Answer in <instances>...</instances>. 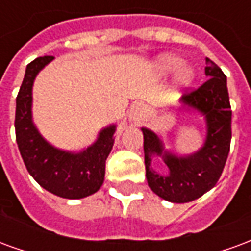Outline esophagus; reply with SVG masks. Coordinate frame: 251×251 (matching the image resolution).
I'll return each mask as SVG.
<instances>
[{
  "label": "esophagus",
  "instance_id": "obj_1",
  "mask_svg": "<svg viewBox=\"0 0 251 251\" xmlns=\"http://www.w3.org/2000/svg\"><path fill=\"white\" fill-rule=\"evenodd\" d=\"M145 115V106L139 104V102H135L131 105L128 111V120L129 123H138L142 119V116Z\"/></svg>",
  "mask_w": 251,
  "mask_h": 251
}]
</instances>
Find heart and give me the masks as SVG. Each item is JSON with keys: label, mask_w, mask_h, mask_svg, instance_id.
Instances as JSON below:
<instances>
[{"label": "heart", "mask_w": 251, "mask_h": 251, "mask_svg": "<svg viewBox=\"0 0 251 251\" xmlns=\"http://www.w3.org/2000/svg\"><path fill=\"white\" fill-rule=\"evenodd\" d=\"M184 60L176 56V55L166 54L161 55L157 60H155V69L159 74L162 75H168L172 73L177 72L179 67L182 66ZM195 79V72L189 69V67H184L181 69L177 75V83H178L181 88H188Z\"/></svg>", "instance_id": "heart-1"}]
</instances>
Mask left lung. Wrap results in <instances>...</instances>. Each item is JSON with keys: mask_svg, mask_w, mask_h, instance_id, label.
<instances>
[{"mask_svg": "<svg viewBox=\"0 0 251 251\" xmlns=\"http://www.w3.org/2000/svg\"><path fill=\"white\" fill-rule=\"evenodd\" d=\"M207 82L184 94L178 111L199 113L205 122V139L195 152L181 155L165 149L161 135L142 127L145 149L146 178L155 195L170 202H189L211 191L223 172L231 142V106L227 78L211 59H207ZM162 157L168 174L151 166L152 158Z\"/></svg>", "mask_w": 251, "mask_h": 251, "instance_id": "left-lung-1", "label": "left lung"}]
</instances>
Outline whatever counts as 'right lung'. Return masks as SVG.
I'll return each mask as SVG.
<instances>
[{"mask_svg":"<svg viewBox=\"0 0 251 251\" xmlns=\"http://www.w3.org/2000/svg\"><path fill=\"white\" fill-rule=\"evenodd\" d=\"M52 60L54 56H40L26 66L16 99V140L26 170L39 185L55 196L83 199L96 193L104 182L116 124L104 127L92 145L79 151L62 150L44 139L33 123L32 89L37 74Z\"/></svg>","mask_w":251,"mask_h":251,"instance_id":"right-lung-1","label":"right lung"}]
</instances>
